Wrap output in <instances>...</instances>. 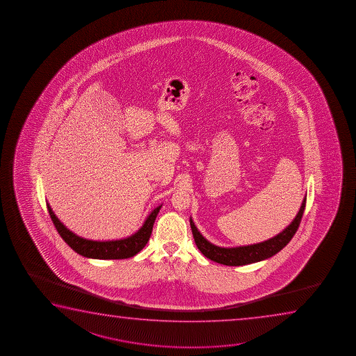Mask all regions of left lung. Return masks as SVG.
Here are the masks:
<instances>
[{
    "label": "left lung",
    "instance_id": "1",
    "mask_svg": "<svg viewBox=\"0 0 356 356\" xmlns=\"http://www.w3.org/2000/svg\"><path fill=\"white\" fill-rule=\"evenodd\" d=\"M305 204H307V197L302 200V207L298 211L296 219L293 220L281 234L261 243L250 244V245L236 247V248H221L207 241L195 227L192 219H190L191 229H192L195 244L204 257L213 260L215 263L222 264L227 266H242V265L258 263L265 259L271 258L281 249L284 248L297 232L298 227L302 221Z\"/></svg>",
    "mask_w": 356,
    "mask_h": 356
}]
</instances>
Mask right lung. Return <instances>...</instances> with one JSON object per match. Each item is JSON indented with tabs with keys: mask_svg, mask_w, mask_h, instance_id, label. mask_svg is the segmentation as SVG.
Returning a JSON list of instances; mask_svg holds the SVG:
<instances>
[{
	"mask_svg": "<svg viewBox=\"0 0 356 356\" xmlns=\"http://www.w3.org/2000/svg\"><path fill=\"white\" fill-rule=\"evenodd\" d=\"M161 208V205L156 207V209L148 215L145 224L142 225L141 229H138L136 234H131L127 238L101 242V241H91V239L79 237L70 229H67L59 221L58 218L54 215L51 207L47 203V210H49L51 220L54 221V227L58 231V234L64 239V242L68 244L74 252H76L83 257L91 259H104V260L106 259L131 258L138 252H141L151 237L153 224L156 221V215L159 213Z\"/></svg>",
	"mask_w": 356,
	"mask_h": 356,
	"instance_id": "right-lung-1",
	"label": "right lung"
}]
</instances>
